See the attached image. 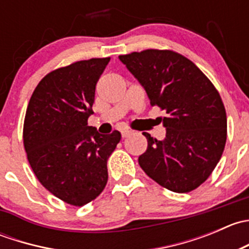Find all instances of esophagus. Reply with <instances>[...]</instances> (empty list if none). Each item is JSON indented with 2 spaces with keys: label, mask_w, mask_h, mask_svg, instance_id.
<instances>
[{
  "label": "esophagus",
  "mask_w": 249,
  "mask_h": 249,
  "mask_svg": "<svg viewBox=\"0 0 249 249\" xmlns=\"http://www.w3.org/2000/svg\"><path fill=\"white\" fill-rule=\"evenodd\" d=\"M130 134H131V131H130V130H127V129L122 130V136H123V139H125V137H127Z\"/></svg>",
  "instance_id": "obj_1"
}]
</instances>
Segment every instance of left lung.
<instances>
[{"mask_svg":"<svg viewBox=\"0 0 249 249\" xmlns=\"http://www.w3.org/2000/svg\"><path fill=\"white\" fill-rule=\"evenodd\" d=\"M139 79L161 118L166 137L144 132L147 150L139 164L148 177L175 193L196 189L211 176L224 152L227 113L219 92L193 61L169 49L120 55Z\"/></svg>","mask_w":249,"mask_h":249,"instance_id":"1","label":"left lung"}]
</instances>
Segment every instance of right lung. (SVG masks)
<instances>
[{"label":"right lung","instance_id":"add662e5","mask_svg":"<svg viewBox=\"0 0 249 249\" xmlns=\"http://www.w3.org/2000/svg\"><path fill=\"white\" fill-rule=\"evenodd\" d=\"M110 57L80 60L42 78L27 105L22 141L37 179L72 206L96 199L108 180L107 160L120 132L88 125L95 88Z\"/></svg>","mask_w":249,"mask_h":249}]
</instances>
